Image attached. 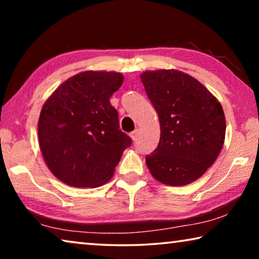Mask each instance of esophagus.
<instances>
[{
	"label": "esophagus",
	"mask_w": 259,
	"mask_h": 259,
	"mask_svg": "<svg viewBox=\"0 0 259 259\" xmlns=\"http://www.w3.org/2000/svg\"><path fill=\"white\" fill-rule=\"evenodd\" d=\"M130 137H131V139H133V140H136V139H137V137H138V130H135V131H133V133L130 134Z\"/></svg>",
	"instance_id": "1"
}]
</instances>
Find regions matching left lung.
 I'll use <instances>...</instances> for the list:
<instances>
[{"label":"left lung","instance_id":"1","mask_svg":"<svg viewBox=\"0 0 259 259\" xmlns=\"http://www.w3.org/2000/svg\"><path fill=\"white\" fill-rule=\"evenodd\" d=\"M160 120V142L146 156L156 181L184 186L199 179L216 161L225 140L224 111L202 83L177 69L140 74Z\"/></svg>","mask_w":259,"mask_h":259}]
</instances>
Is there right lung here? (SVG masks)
<instances>
[{"label":"right lung","instance_id":"add662e5","mask_svg":"<svg viewBox=\"0 0 259 259\" xmlns=\"http://www.w3.org/2000/svg\"><path fill=\"white\" fill-rule=\"evenodd\" d=\"M123 83L116 72H81L43 105L38 144L48 168L68 186L98 187L112 178L131 138L119 129L109 98Z\"/></svg>","mask_w":259,"mask_h":259}]
</instances>
